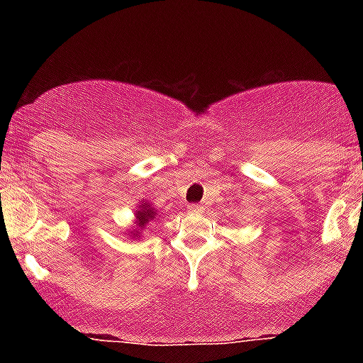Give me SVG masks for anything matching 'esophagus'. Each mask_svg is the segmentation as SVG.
I'll return each mask as SVG.
<instances>
[{"instance_id": "1", "label": "esophagus", "mask_w": 363, "mask_h": 363, "mask_svg": "<svg viewBox=\"0 0 363 363\" xmlns=\"http://www.w3.org/2000/svg\"><path fill=\"white\" fill-rule=\"evenodd\" d=\"M189 211H191V213H194V214H200V213H203V207H201V205H198V203H192L191 207H189Z\"/></svg>"}]
</instances>
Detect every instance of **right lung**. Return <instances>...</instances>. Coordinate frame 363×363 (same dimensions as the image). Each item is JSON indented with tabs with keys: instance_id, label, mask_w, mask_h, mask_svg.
I'll return each instance as SVG.
<instances>
[{
	"instance_id": "obj_1",
	"label": "right lung",
	"mask_w": 363,
	"mask_h": 363,
	"mask_svg": "<svg viewBox=\"0 0 363 363\" xmlns=\"http://www.w3.org/2000/svg\"><path fill=\"white\" fill-rule=\"evenodd\" d=\"M136 216H138V221H140V227H143L145 223H149L150 218H154V209L150 207V205L142 203V209L138 211ZM134 236H138V234H134Z\"/></svg>"
}]
</instances>
